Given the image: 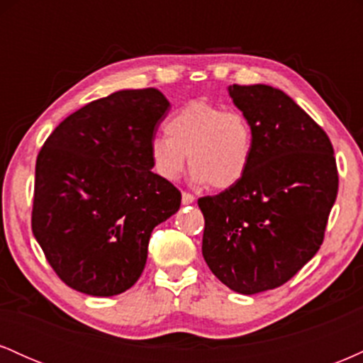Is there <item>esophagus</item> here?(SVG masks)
Listing matches in <instances>:
<instances>
[{
  "label": "esophagus",
  "instance_id": "1",
  "mask_svg": "<svg viewBox=\"0 0 363 363\" xmlns=\"http://www.w3.org/2000/svg\"><path fill=\"white\" fill-rule=\"evenodd\" d=\"M194 196L191 194V193H182V205H191V203H194Z\"/></svg>",
  "mask_w": 363,
  "mask_h": 363
}]
</instances>
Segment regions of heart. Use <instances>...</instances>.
<instances>
[{
  "label": "heart",
  "mask_w": 363,
  "mask_h": 363,
  "mask_svg": "<svg viewBox=\"0 0 363 363\" xmlns=\"http://www.w3.org/2000/svg\"><path fill=\"white\" fill-rule=\"evenodd\" d=\"M165 134L150 141L153 172L164 181H177L186 169L196 184L228 189L242 181L252 164L254 131L240 111H223L215 104L193 101L174 112Z\"/></svg>",
  "instance_id": "b5f03b06"
}]
</instances>
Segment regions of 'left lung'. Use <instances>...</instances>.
I'll return each instance as SVG.
<instances>
[{"mask_svg": "<svg viewBox=\"0 0 363 363\" xmlns=\"http://www.w3.org/2000/svg\"><path fill=\"white\" fill-rule=\"evenodd\" d=\"M251 123L254 155L242 181L198 199L203 257L244 295L281 286L314 257L338 194V169L324 129L268 85L228 86Z\"/></svg>", "mask_w": 363, "mask_h": 363, "instance_id": "obj_1", "label": "left lung"}]
</instances>
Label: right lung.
Here are the masks:
<instances>
[{
	"label": "right lung",
	"mask_w": 363,
	"mask_h": 363,
	"mask_svg": "<svg viewBox=\"0 0 363 363\" xmlns=\"http://www.w3.org/2000/svg\"><path fill=\"white\" fill-rule=\"evenodd\" d=\"M169 107L157 89L114 91L68 116L40 148L32 232L73 290L131 289L152 230L181 206V191L152 172L148 155Z\"/></svg>",
	"instance_id": "right-lung-1"
}]
</instances>
